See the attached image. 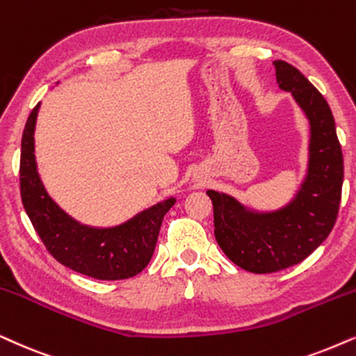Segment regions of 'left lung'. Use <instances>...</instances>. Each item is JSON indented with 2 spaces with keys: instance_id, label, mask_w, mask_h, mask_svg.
I'll return each instance as SVG.
<instances>
[{
  "instance_id": "1",
  "label": "left lung",
  "mask_w": 356,
  "mask_h": 356,
  "mask_svg": "<svg viewBox=\"0 0 356 356\" xmlns=\"http://www.w3.org/2000/svg\"><path fill=\"white\" fill-rule=\"evenodd\" d=\"M279 87L292 93L310 123L307 177L284 209L273 213L246 210L233 197L209 191L215 238L236 266L266 274L304 261L334 228L343 184V156L335 120L322 93L294 65L273 62Z\"/></svg>"
}]
</instances>
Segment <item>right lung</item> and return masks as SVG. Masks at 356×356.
<instances>
[{
  "mask_svg": "<svg viewBox=\"0 0 356 356\" xmlns=\"http://www.w3.org/2000/svg\"><path fill=\"white\" fill-rule=\"evenodd\" d=\"M40 103L31 111L21 139L19 187L26 213L49 253L64 266L102 281L136 276L154 253L164 215L175 204L168 199L120 227H83L62 211L40 182L34 157V128Z\"/></svg>",
  "mask_w": 356,
  "mask_h": 356,
  "instance_id": "add662e5",
  "label": "right lung"
}]
</instances>
